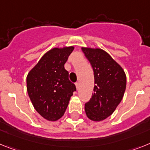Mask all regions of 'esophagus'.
<instances>
[{"label":"esophagus","mask_w":150,"mask_h":150,"mask_svg":"<svg viewBox=\"0 0 150 150\" xmlns=\"http://www.w3.org/2000/svg\"><path fill=\"white\" fill-rule=\"evenodd\" d=\"M75 87H76V89L79 90V88H80V84H79V82L75 83Z\"/></svg>","instance_id":"esophagus-1"}]
</instances>
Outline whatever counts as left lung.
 I'll return each instance as SVG.
<instances>
[{"label": "left lung", "instance_id": "1", "mask_svg": "<svg viewBox=\"0 0 150 150\" xmlns=\"http://www.w3.org/2000/svg\"><path fill=\"white\" fill-rule=\"evenodd\" d=\"M81 50L93 68L95 84L84 109L89 119L100 122L110 116L122 101L127 83L125 72L105 50L88 47H81Z\"/></svg>", "mask_w": 150, "mask_h": 150}]
</instances>
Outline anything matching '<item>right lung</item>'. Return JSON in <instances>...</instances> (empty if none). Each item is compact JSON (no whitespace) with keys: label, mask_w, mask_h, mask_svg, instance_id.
Instances as JSON below:
<instances>
[{"label":"right lung","mask_w":150,"mask_h":150,"mask_svg":"<svg viewBox=\"0 0 150 150\" xmlns=\"http://www.w3.org/2000/svg\"><path fill=\"white\" fill-rule=\"evenodd\" d=\"M74 48H52L27 75L28 97L36 111L47 121L55 122L64 115L70 98L76 91L64 67Z\"/></svg>","instance_id":"add662e5"}]
</instances>
